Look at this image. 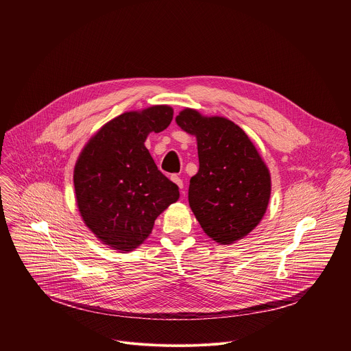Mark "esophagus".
<instances>
[{"label":"esophagus","instance_id":"34e87169","mask_svg":"<svg viewBox=\"0 0 351 351\" xmlns=\"http://www.w3.org/2000/svg\"><path fill=\"white\" fill-rule=\"evenodd\" d=\"M171 180H172L180 190L183 189V180H182L178 175H172V176H171Z\"/></svg>","mask_w":351,"mask_h":351}]
</instances>
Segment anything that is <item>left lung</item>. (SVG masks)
<instances>
[{"label": "left lung", "mask_w": 351, "mask_h": 351, "mask_svg": "<svg viewBox=\"0 0 351 351\" xmlns=\"http://www.w3.org/2000/svg\"><path fill=\"white\" fill-rule=\"evenodd\" d=\"M176 123L197 138L198 172L190 179L189 204L203 230L219 244L234 243L263 219L271 175L241 128L222 117L186 108Z\"/></svg>", "instance_id": "1"}]
</instances>
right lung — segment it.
<instances>
[{"instance_id": "1", "label": "right lung", "mask_w": 351, "mask_h": 351, "mask_svg": "<svg viewBox=\"0 0 351 351\" xmlns=\"http://www.w3.org/2000/svg\"><path fill=\"white\" fill-rule=\"evenodd\" d=\"M168 106L125 112L84 145L73 171L79 213L104 244L121 252L138 247L154 221L179 198L178 186L158 171L144 145L147 136L167 129Z\"/></svg>"}]
</instances>
